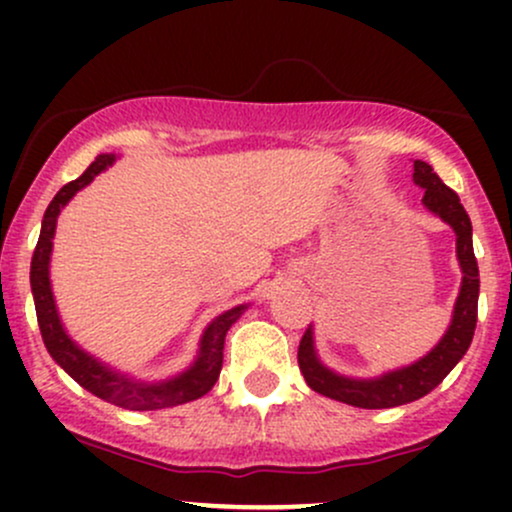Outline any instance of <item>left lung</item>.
Segmentation results:
<instances>
[{
	"label": "left lung",
	"instance_id": "8db88e82",
	"mask_svg": "<svg viewBox=\"0 0 512 512\" xmlns=\"http://www.w3.org/2000/svg\"><path fill=\"white\" fill-rule=\"evenodd\" d=\"M414 182L424 190V199H421L424 207L455 231L457 262L462 269L460 293H457L455 308H452L448 330L440 337V342L419 361L387 370L375 378H351V375L327 368L317 356L313 325L305 330L301 346H298V366H301L305 383L320 395L351 404V407L390 409L428 395L467 354L474 327H477L479 267L472 248V221L460 204V197L433 173L426 161H414Z\"/></svg>",
	"mask_w": 512,
	"mask_h": 512
}]
</instances>
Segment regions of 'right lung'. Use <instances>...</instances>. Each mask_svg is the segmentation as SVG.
<instances>
[{"mask_svg":"<svg viewBox=\"0 0 512 512\" xmlns=\"http://www.w3.org/2000/svg\"><path fill=\"white\" fill-rule=\"evenodd\" d=\"M117 161L115 154H101L96 161L88 166L79 178L67 182L50 207L45 209L43 226H40V238L35 245L33 260H31V291L35 301V315H38L40 334L48 354L55 358V363L64 373H69L84 390L91 395L105 399V402L115 404V407L132 409V411H156L178 407V404L192 402V399L204 397L219 380L221 363H223V342H226V332L231 330L233 322L248 310L250 303L236 305V308L226 310V313L216 315L214 320L204 327L202 337H199V349L195 361L190 363L182 373L173 378L156 380V383H144V380L132 378V375L120 373V370L110 368L101 358L88 354L79 344L69 337L64 330L60 310H57L55 293H52L50 281V260H52V240H55L57 219H60L62 209L72 202L76 192L91 185L96 175L108 170Z\"/></svg>","mask_w":512,"mask_h":512,"instance_id":"1","label":"right lung"}]
</instances>
